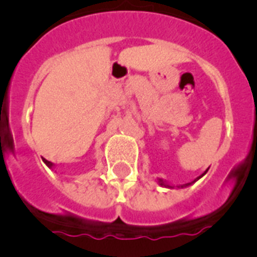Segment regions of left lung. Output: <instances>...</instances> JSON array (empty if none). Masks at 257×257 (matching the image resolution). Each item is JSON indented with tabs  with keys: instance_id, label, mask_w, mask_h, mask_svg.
<instances>
[{
	"instance_id": "obj_1",
	"label": "left lung",
	"mask_w": 257,
	"mask_h": 257,
	"mask_svg": "<svg viewBox=\"0 0 257 257\" xmlns=\"http://www.w3.org/2000/svg\"><path fill=\"white\" fill-rule=\"evenodd\" d=\"M206 172H207V170H206V171L203 172V174H202V175H199L198 178H197V179H194V180H193V181H190V183H188V184H184V185H178V187H176V188H187V187H189V185H192V184H194V183H196L197 180H199V179H201L202 176H205V174H206ZM157 180H158V184H160L161 187H163V188H169V189H172V188H175L174 185H170V184L167 183V181H166V180H163V179H160V178H158V179H157Z\"/></svg>"
}]
</instances>
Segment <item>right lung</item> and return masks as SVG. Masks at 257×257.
Returning <instances> with one entry per match:
<instances>
[{"label": "right lung", "instance_id": "1", "mask_svg": "<svg viewBox=\"0 0 257 257\" xmlns=\"http://www.w3.org/2000/svg\"><path fill=\"white\" fill-rule=\"evenodd\" d=\"M42 161H44V162H45V165H46L47 167H49V169H52V167H54V163H52V162H50V161L45 160V158H44V160H42Z\"/></svg>", "mask_w": 257, "mask_h": 257}]
</instances>
